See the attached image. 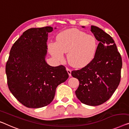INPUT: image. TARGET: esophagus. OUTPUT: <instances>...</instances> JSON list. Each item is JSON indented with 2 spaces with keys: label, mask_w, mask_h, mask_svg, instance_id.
I'll use <instances>...</instances> for the list:
<instances>
[{
  "label": "esophagus",
  "mask_w": 129,
  "mask_h": 129,
  "mask_svg": "<svg viewBox=\"0 0 129 129\" xmlns=\"http://www.w3.org/2000/svg\"><path fill=\"white\" fill-rule=\"evenodd\" d=\"M66 70L67 71V72H68L69 76H71V70L68 68H66Z\"/></svg>",
  "instance_id": "34e87169"
}]
</instances>
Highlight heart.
Returning <instances> with one entry per match:
<instances>
[{"label":"heart","instance_id":"b5f03b06","mask_svg":"<svg viewBox=\"0 0 129 129\" xmlns=\"http://www.w3.org/2000/svg\"><path fill=\"white\" fill-rule=\"evenodd\" d=\"M97 41L93 35L87 34L76 28L65 30L57 36L55 43L48 44V50L58 62L64 61V53H67V60L75 68H83L95 57Z\"/></svg>","mask_w":129,"mask_h":129}]
</instances>
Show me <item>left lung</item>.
<instances>
[{
    "instance_id": "obj_1",
    "label": "left lung",
    "mask_w": 129,
    "mask_h": 129,
    "mask_svg": "<svg viewBox=\"0 0 129 129\" xmlns=\"http://www.w3.org/2000/svg\"><path fill=\"white\" fill-rule=\"evenodd\" d=\"M90 30L99 42L94 58L81 70L72 71L71 75L79 81L75 91L77 98L84 104L97 106L108 100L118 87L122 61L109 35L95 26L91 25Z\"/></svg>"
}]
</instances>
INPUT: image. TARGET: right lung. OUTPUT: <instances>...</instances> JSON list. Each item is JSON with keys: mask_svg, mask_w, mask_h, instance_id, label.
I'll list each match as a JSON object with an SVG mask.
<instances>
[{"mask_svg": "<svg viewBox=\"0 0 129 129\" xmlns=\"http://www.w3.org/2000/svg\"><path fill=\"white\" fill-rule=\"evenodd\" d=\"M53 30L51 26L29 29L10 51L6 65L9 89L17 100L28 108L49 105L53 100L57 86L69 77L64 66L51 67L46 61L48 34Z\"/></svg>", "mask_w": 129, "mask_h": 129, "instance_id": "right-lung-1", "label": "right lung"}]
</instances>
